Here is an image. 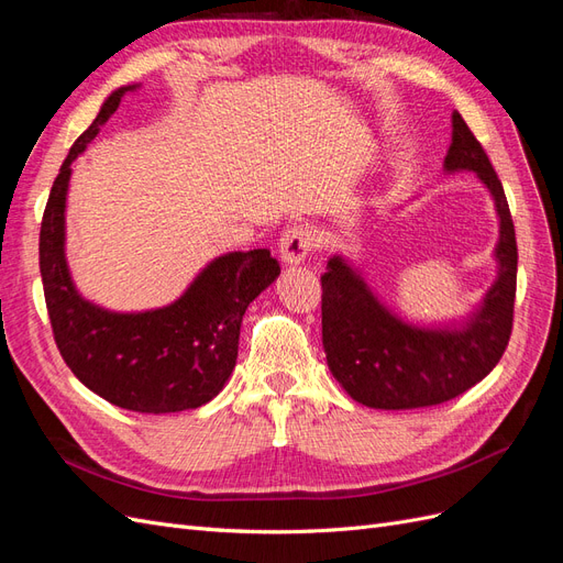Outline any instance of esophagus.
Wrapping results in <instances>:
<instances>
[{
  "label": "esophagus",
  "mask_w": 563,
  "mask_h": 563,
  "mask_svg": "<svg viewBox=\"0 0 563 563\" xmlns=\"http://www.w3.org/2000/svg\"><path fill=\"white\" fill-rule=\"evenodd\" d=\"M312 249H314V234L305 225L288 228L279 240V255L288 265H300L305 258H308V253Z\"/></svg>",
  "instance_id": "1"
}]
</instances>
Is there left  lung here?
<instances>
[{
    "instance_id": "8db88e82",
    "label": "left lung",
    "mask_w": 563,
    "mask_h": 563,
    "mask_svg": "<svg viewBox=\"0 0 563 563\" xmlns=\"http://www.w3.org/2000/svg\"><path fill=\"white\" fill-rule=\"evenodd\" d=\"M446 172H474L500 216L498 279L484 305L460 329H418L391 314L366 282L333 255L321 275V343L333 378L371 408L437 406L484 380L512 335L517 296V236L498 174L482 143L453 112Z\"/></svg>"
}]
</instances>
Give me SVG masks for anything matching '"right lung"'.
Segmentation results:
<instances>
[{"label": "right lung", "mask_w": 563, "mask_h": 563, "mask_svg": "<svg viewBox=\"0 0 563 563\" xmlns=\"http://www.w3.org/2000/svg\"><path fill=\"white\" fill-rule=\"evenodd\" d=\"M131 89H117L67 152L42 218L40 272L56 345L75 376L119 408L159 416L197 408L223 389L236 364L242 317L279 277V263L267 249L225 253L176 302L135 314L108 312L77 294L65 263L70 164Z\"/></svg>", "instance_id": "right-lung-1"}]
</instances>
